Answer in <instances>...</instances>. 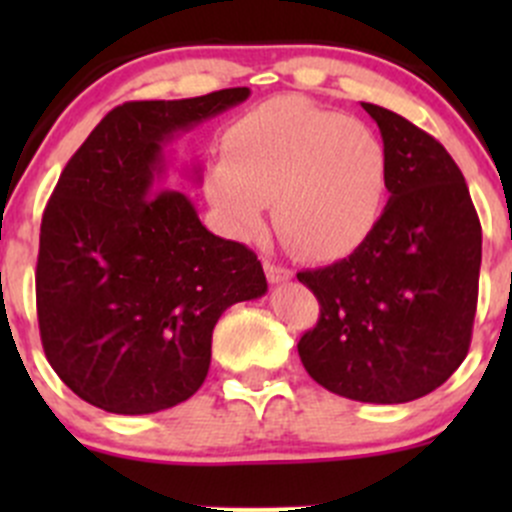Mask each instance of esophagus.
<instances>
[{
	"instance_id": "esophagus-1",
	"label": "esophagus",
	"mask_w": 512,
	"mask_h": 512,
	"mask_svg": "<svg viewBox=\"0 0 512 512\" xmlns=\"http://www.w3.org/2000/svg\"><path fill=\"white\" fill-rule=\"evenodd\" d=\"M265 275H267V280L272 282V285H282V282L292 280V272H289L287 267L272 265V262H265Z\"/></svg>"
}]
</instances>
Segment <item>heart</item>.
Listing matches in <instances>:
<instances>
[{
  "label": "heart",
  "instance_id": "obj_1",
  "mask_svg": "<svg viewBox=\"0 0 512 512\" xmlns=\"http://www.w3.org/2000/svg\"><path fill=\"white\" fill-rule=\"evenodd\" d=\"M205 190L230 235H257L272 203L287 250L339 260L359 250L384 215L389 148L369 123L309 98L277 96L227 128Z\"/></svg>",
  "mask_w": 512,
  "mask_h": 512
}]
</instances>
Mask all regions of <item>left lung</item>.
Returning <instances> with one entry per match:
<instances>
[{
    "instance_id": "obj_1",
    "label": "left lung",
    "mask_w": 512,
    "mask_h": 512,
    "mask_svg": "<svg viewBox=\"0 0 512 512\" xmlns=\"http://www.w3.org/2000/svg\"><path fill=\"white\" fill-rule=\"evenodd\" d=\"M389 148V203L344 260L299 272L319 322L299 339L307 374L364 404H406L466 359L478 302L480 223L446 148L389 108L361 103Z\"/></svg>"
}]
</instances>
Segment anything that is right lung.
<instances>
[{"mask_svg": "<svg viewBox=\"0 0 512 512\" xmlns=\"http://www.w3.org/2000/svg\"><path fill=\"white\" fill-rule=\"evenodd\" d=\"M247 96L242 86L123 103L56 183L36 262L41 344L96 409L141 416L190 399L225 309L267 292L255 252L213 235L188 195L163 188L165 146Z\"/></svg>", "mask_w": 512, "mask_h": 512, "instance_id": "1", "label": "right lung"}]
</instances>
